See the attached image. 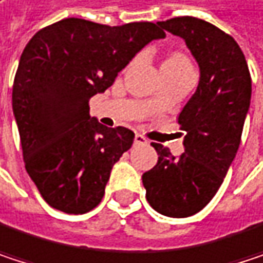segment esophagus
<instances>
[{
    "mask_svg": "<svg viewBox=\"0 0 263 263\" xmlns=\"http://www.w3.org/2000/svg\"><path fill=\"white\" fill-rule=\"evenodd\" d=\"M135 144H138V145H147V139H145V136H142V135L136 133V135H135Z\"/></svg>",
    "mask_w": 263,
    "mask_h": 263,
    "instance_id": "1",
    "label": "esophagus"
}]
</instances>
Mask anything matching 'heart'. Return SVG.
<instances>
[{"instance_id": "heart-1", "label": "heart", "mask_w": 263, "mask_h": 263, "mask_svg": "<svg viewBox=\"0 0 263 263\" xmlns=\"http://www.w3.org/2000/svg\"><path fill=\"white\" fill-rule=\"evenodd\" d=\"M178 67H192L189 58L181 52H172L162 63V68H178Z\"/></svg>"}]
</instances>
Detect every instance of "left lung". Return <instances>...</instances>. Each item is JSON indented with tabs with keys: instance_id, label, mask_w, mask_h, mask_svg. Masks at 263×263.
Listing matches in <instances>:
<instances>
[{
	"instance_id": "1",
	"label": "left lung",
	"mask_w": 263,
	"mask_h": 263,
	"mask_svg": "<svg viewBox=\"0 0 263 263\" xmlns=\"http://www.w3.org/2000/svg\"><path fill=\"white\" fill-rule=\"evenodd\" d=\"M158 24L185 41L200 79L178 118L185 152L175 158L153 144L158 164L142 175V184L158 213L189 217L214 197L237 153L250 108L251 76L239 44L216 26L193 16Z\"/></svg>"
}]
</instances>
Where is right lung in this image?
Instances as JSON below:
<instances>
[{
    "label": "right lung",
    "instance_id": "add662e5",
    "mask_svg": "<svg viewBox=\"0 0 263 263\" xmlns=\"http://www.w3.org/2000/svg\"><path fill=\"white\" fill-rule=\"evenodd\" d=\"M161 38L165 32L147 21L111 27L66 18L26 46L12 105L26 170L50 206L84 214L101 202L111 167L132 147L135 133L99 124L88 101Z\"/></svg>",
    "mask_w": 263,
    "mask_h": 263
}]
</instances>
